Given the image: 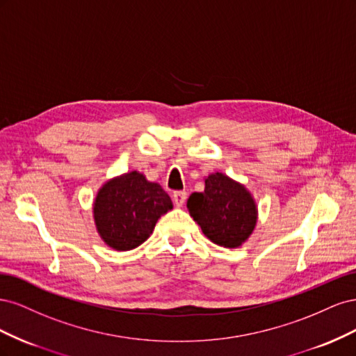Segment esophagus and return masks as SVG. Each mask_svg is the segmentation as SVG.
Here are the masks:
<instances>
[{
    "label": "esophagus",
    "mask_w": 356,
    "mask_h": 356,
    "mask_svg": "<svg viewBox=\"0 0 356 356\" xmlns=\"http://www.w3.org/2000/svg\"><path fill=\"white\" fill-rule=\"evenodd\" d=\"M172 199H174V203L177 207H182L187 199V193L186 191H174L172 193Z\"/></svg>",
    "instance_id": "esophagus-1"
}]
</instances>
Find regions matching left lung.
<instances>
[{"label": "left lung", "mask_w": 356, "mask_h": 356, "mask_svg": "<svg viewBox=\"0 0 356 356\" xmlns=\"http://www.w3.org/2000/svg\"><path fill=\"white\" fill-rule=\"evenodd\" d=\"M187 208L203 234L224 248H239L257 224V204L251 193L221 172L204 179V191L193 193Z\"/></svg>", "instance_id": "obj_1"}]
</instances>
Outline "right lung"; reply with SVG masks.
Returning <instances> with one entry per match:
<instances>
[{
  "mask_svg": "<svg viewBox=\"0 0 356 356\" xmlns=\"http://www.w3.org/2000/svg\"><path fill=\"white\" fill-rule=\"evenodd\" d=\"M172 200L157 182L136 170L115 177L99 188L93 218L102 241L113 250L129 251L144 243L157 220L172 209Z\"/></svg>",
  "mask_w": 356,
  "mask_h": 356,
  "instance_id": "obj_1",
  "label": "right lung"
}]
</instances>
